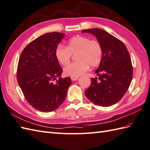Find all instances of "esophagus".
<instances>
[{"label":"esophagus","mask_w":150,"mask_h":150,"mask_svg":"<svg viewBox=\"0 0 150 150\" xmlns=\"http://www.w3.org/2000/svg\"><path fill=\"white\" fill-rule=\"evenodd\" d=\"M71 80L72 81H76V80H77L79 79V77H71Z\"/></svg>","instance_id":"1"}]
</instances>
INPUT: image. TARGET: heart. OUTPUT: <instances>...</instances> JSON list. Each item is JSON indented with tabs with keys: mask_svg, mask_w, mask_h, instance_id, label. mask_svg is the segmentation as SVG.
<instances>
[{
	"mask_svg": "<svg viewBox=\"0 0 150 150\" xmlns=\"http://www.w3.org/2000/svg\"><path fill=\"white\" fill-rule=\"evenodd\" d=\"M76 55L77 62L67 65L64 69V74L71 77H78L86 72L88 67H95L100 64L103 56L101 44L97 40L90 39L83 35H76L69 39L67 46L58 45L55 57L62 65L70 62L72 54Z\"/></svg>",
	"mask_w": 150,
	"mask_h": 150,
	"instance_id": "1",
	"label": "heart"
}]
</instances>
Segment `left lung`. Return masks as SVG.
I'll list each match as a JSON object with an SVG mask.
<instances>
[{
	"label": "left lung",
	"mask_w": 150,
	"mask_h": 150,
	"mask_svg": "<svg viewBox=\"0 0 150 150\" xmlns=\"http://www.w3.org/2000/svg\"><path fill=\"white\" fill-rule=\"evenodd\" d=\"M82 32L96 35L103 50V58L96 71L98 78L91 79L85 96L99 106H111L122 99L132 81L133 67L129 51L120 40L102 29H87Z\"/></svg>",
	"instance_id": "obj_1"
}]
</instances>
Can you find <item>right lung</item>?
I'll use <instances>...</instances> for the list:
<instances>
[{"mask_svg":"<svg viewBox=\"0 0 150 150\" xmlns=\"http://www.w3.org/2000/svg\"><path fill=\"white\" fill-rule=\"evenodd\" d=\"M64 37L59 32L39 36L25 47L18 61V85L27 103L39 111L57 109L71 85L70 78L60 77L62 69L55 57L56 47Z\"/></svg>","mask_w":150,"mask_h":150,"instance_id":"add662e5","label":"right lung"}]
</instances>
